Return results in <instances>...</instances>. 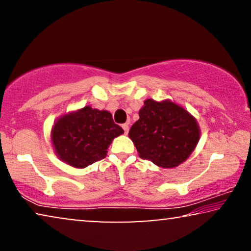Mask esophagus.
<instances>
[{"instance_id":"esophagus-1","label":"esophagus","mask_w":251,"mask_h":251,"mask_svg":"<svg viewBox=\"0 0 251 251\" xmlns=\"http://www.w3.org/2000/svg\"><path fill=\"white\" fill-rule=\"evenodd\" d=\"M122 128H123V130H125V133L126 135L129 131V123H125V125H122Z\"/></svg>"}]
</instances>
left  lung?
<instances>
[{"instance_id": "left-lung-1", "label": "left lung", "mask_w": 251, "mask_h": 251, "mask_svg": "<svg viewBox=\"0 0 251 251\" xmlns=\"http://www.w3.org/2000/svg\"><path fill=\"white\" fill-rule=\"evenodd\" d=\"M129 138L142 159L169 169L190 157L200 140V126L187 109L170 99H146Z\"/></svg>"}]
</instances>
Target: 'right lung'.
Here are the masks:
<instances>
[{
  "mask_svg": "<svg viewBox=\"0 0 251 251\" xmlns=\"http://www.w3.org/2000/svg\"><path fill=\"white\" fill-rule=\"evenodd\" d=\"M123 132L108 111H99L88 105L58 118L50 138L58 159L68 166L83 169L104 159L113 139Z\"/></svg>",
  "mask_w": 251,
  "mask_h": 251,
  "instance_id": "right-lung-1",
  "label": "right lung"
}]
</instances>
